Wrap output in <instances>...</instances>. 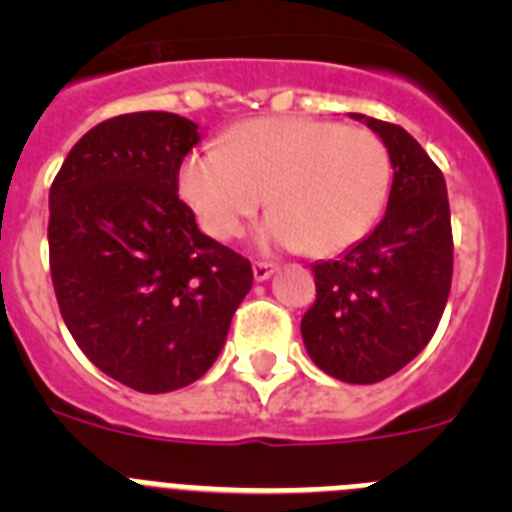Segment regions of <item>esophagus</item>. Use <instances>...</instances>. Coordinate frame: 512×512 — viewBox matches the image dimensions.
<instances>
[{"label":"esophagus","mask_w":512,"mask_h":512,"mask_svg":"<svg viewBox=\"0 0 512 512\" xmlns=\"http://www.w3.org/2000/svg\"><path fill=\"white\" fill-rule=\"evenodd\" d=\"M274 271H277V266H274V264H266V261H256V264H253V279H256V282H266V279H269Z\"/></svg>","instance_id":"esophagus-1"}]
</instances>
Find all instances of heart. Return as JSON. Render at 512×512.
Returning <instances> with one entry per match:
<instances>
[{"instance_id":"1","label":"heart","mask_w":512,"mask_h":512,"mask_svg":"<svg viewBox=\"0 0 512 512\" xmlns=\"http://www.w3.org/2000/svg\"><path fill=\"white\" fill-rule=\"evenodd\" d=\"M390 151L377 133L315 117H259L225 146L187 153L176 174L184 205L212 238H233L266 202L261 246L333 256L356 246L390 194Z\"/></svg>"}]
</instances>
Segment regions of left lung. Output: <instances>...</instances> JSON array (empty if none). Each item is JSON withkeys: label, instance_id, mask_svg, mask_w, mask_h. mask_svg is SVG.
I'll list each match as a JSON object with an SVG mask.
<instances>
[{"label": "left lung", "instance_id": "obj_1", "mask_svg": "<svg viewBox=\"0 0 512 512\" xmlns=\"http://www.w3.org/2000/svg\"><path fill=\"white\" fill-rule=\"evenodd\" d=\"M390 151L392 187L377 228L333 261L312 264L318 300L302 318L307 354L330 377L374 384L431 341L449 300L454 243L446 182L400 125L348 112Z\"/></svg>", "mask_w": 512, "mask_h": 512}]
</instances>
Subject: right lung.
I'll return each instance as SVG.
<instances>
[{
    "instance_id": "right-lung-1",
    "label": "right lung",
    "mask_w": 512,
    "mask_h": 512,
    "mask_svg": "<svg viewBox=\"0 0 512 512\" xmlns=\"http://www.w3.org/2000/svg\"><path fill=\"white\" fill-rule=\"evenodd\" d=\"M200 125L171 112L99 122L51 187V277L63 323L107 377L146 395L215 364L253 271L176 194Z\"/></svg>"
}]
</instances>
